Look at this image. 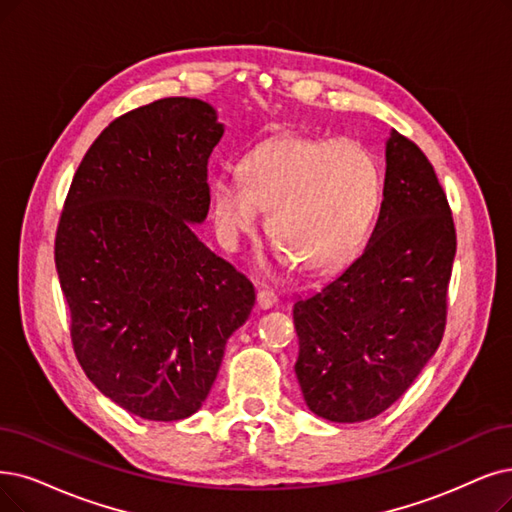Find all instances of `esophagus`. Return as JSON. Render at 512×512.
<instances>
[{
  "instance_id": "obj_1",
  "label": "esophagus",
  "mask_w": 512,
  "mask_h": 512,
  "mask_svg": "<svg viewBox=\"0 0 512 512\" xmlns=\"http://www.w3.org/2000/svg\"><path fill=\"white\" fill-rule=\"evenodd\" d=\"M256 304H258V309H262V311H267V309H273V306L277 304V296H275V292L273 290H258V294H256Z\"/></svg>"
}]
</instances>
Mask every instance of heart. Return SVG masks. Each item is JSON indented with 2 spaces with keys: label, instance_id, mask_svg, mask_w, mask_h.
<instances>
[{
  "label": "heart",
  "instance_id": "1",
  "mask_svg": "<svg viewBox=\"0 0 512 512\" xmlns=\"http://www.w3.org/2000/svg\"><path fill=\"white\" fill-rule=\"evenodd\" d=\"M239 172L212 182L218 233L237 243L269 210L271 239L304 271L349 260L382 203L380 159L351 138L277 136L245 155Z\"/></svg>",
  "mask_w": 512,
  "mask_h": 512
}]
</instances>
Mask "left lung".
<instances>
[{"instance_id": "obj_1", "label": "left lung", "mask_w": 512, "mask_h": 512, "mask_svg": "<svg viewBox=\"0 0 512 512\" xmlns=\"http://www.w3.org/2000/svg\"><path fill=\"white\" fill-rule=\"evenodd\" d=\"M454 256V218L431 161L391 130L380 214L365 250L294 304V370L311 412L363 422L412 386L445 332Z\"/></svg>"}]
</instances>
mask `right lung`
<instances>
[{"label":"right lung","instance_id":"add662e5","mask_svg":"<svg viewBox=\"0 0 512 512\" xmlns=\"http://www.w3.org/2000/svg\"><path fill=\"white\" fill-rule=\"evenodd\" d=\"M224 134L197 98H161L100 132L58 220L54 260L79 365L145 420L195 414L254 285L193 233L210 210L208 159Z\"/></svg>","mask_w":512,"mask_h":512}]
</instances>
